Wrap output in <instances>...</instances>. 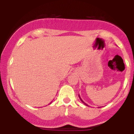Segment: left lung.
Returning <instances> with one entry per match:
<instances>
[{"label":"left lung","mask_w":134,"mask_h":134,"mask_svg":"<svg viewBox=\"0 0 134 134\" xmlns=\"http://www.w3.org/2000/svg\"><path fill=\"white\" fill-rule=\"evenodd\" d=\"M79 97L80 99H81V101H82V102L83 103H84V104H85V105H86V106H88V105H87V104L86 103H84V101H82V99H81V97H80V96H79Z\"/></svg>","instance_id":"8db88e82"}]
</instances>
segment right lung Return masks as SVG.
I'll return each mask as SVG.
<instances>
[{"label": "right lung", "mask_w": 134, "mask_h": 134, "mask_svg": "<svg viewBox=\"0 0 134 134\" xmlns=\"http://www.w3.org/2000/svg\"><path fill=\"white\" fill-rule=\"evenodd\" d=\"M51 103H52V102H51V103H50V104H51Z\"/></svg>", "instance_id": "1"}]
</instances>
